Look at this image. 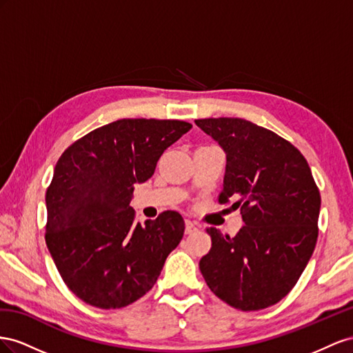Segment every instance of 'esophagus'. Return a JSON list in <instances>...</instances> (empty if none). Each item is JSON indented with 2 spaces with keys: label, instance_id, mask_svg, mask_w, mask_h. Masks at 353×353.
I'll return each mask as SVG.
<instances>
[{
  "label": "esophagus",
  "instance_id": "esophagus-1",
  "mask_svg": "<svg viewBox=\"0 0 353 353\" xmlns=\"http://www.w3.org/2000/svg\"><path fill=\"white\" fill-rule=\"evenodd\" d=\"M195 230H198V226L194 223V221H190V220H186L185 221V234H194Z\"/></svg>",
  "mask_w": 353,
  "mask_h": 353
}]
</instances>
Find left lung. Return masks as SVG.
I'll return each mask as SVG.
<instances>
[{"mask_svg": "<svg viewBox=\"0 0 353 353\" xmlns=\"http://www.w3.org/2000/svg\"><path fill=\"white\" fill-rule=\"evenodd\" d=\"M226 154L219 203L235 201L244 226L230 238L216 228L199 270L213 293L239 310L278 303L314 253L321 195L310 167L285 139L241 118L195 119Z\"/></svg>", "mask_w": 353, "mask_h": 353, "instance_id": "left-lung-1", "label": "left lung"}]
</instances>
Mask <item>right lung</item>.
Masks as SVG:
<instances>
[{"mask_svg": "<svg viewBox=\"0 0 353 353\" xmlns=\"http://www.w3.org/2000/svg\"><path fill=\"white\" fill-rule=\"evenodd\" d=\"M190 128L179 119H118L59 158L46 194V243L65 284L85 303L132 305L154 287L182 241L177 211L142 226L130 201L134 185L152 177L159 157Z\"/></svg>", "mask_w": 353, "mask_h": 353, "instance_id": "obj_1", "label": "right lung"}]
</instances>
